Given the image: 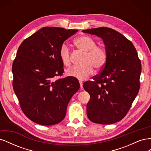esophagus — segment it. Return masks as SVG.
Segmentation results:
<instances>
[{
  "mask_svg": "<svg viewBox=\"0 0 151 151\" xmlns=\"http://www.w3.org/2000/svg\"><path fill=\"white\" fill-rule=\"evenodd\" d=\"M79 83H80V88H81V89H83V83H82V82H79Z\"/></svg>",
  "mask_w": 151,
  "mask_h": 151,
  "instance_id": "obj_1",
  "label": "esophagus"
}]
</instances>
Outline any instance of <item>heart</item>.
Returning a JSON list of instances; mask_svg holds the SVG:
<instances>
[{
	"mask_svg": "<svg viewBox=\"0 0 151 151\" xmlns=\"http://www.w3.org/2000/svg\"><path fill=\"white\" fill-rule=\"evenodd\" d=\"M74 44L77 48L86 52L83 61L84 64L68 68L67 70V75L83 81L93 74L94 67L96 69H100L104 66L107 60V54L104 48L96 47L95 41L88 36H79L74 40ZM59 56L65 66L70 65V53L66 44L62 45L59 51Z\"/></svg>",
	"mask_w": 151,
	"mask_h": 151,
	"instance_id": "heart-1",
	"label": "heart"
}]
</instances>
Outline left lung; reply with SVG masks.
Returning <instances> with one entry per match:
<instances>
[{"label": "left lung", "mask_w": 151, "mask_h": 151, "mask_svg": "<svg viewBox=\"0 0 151 151\" xmlns=\"http://www.w3.org/2000/svg\"><path fill=\"white\" fill-rule=\"evenodd\" d=\"M82 31L101 38L107 54L103 70L83 84L90 95L87 115L96 123H115L125 116L139 93L142 68L137 52L130 40L111 28Z\"/></svg>", "instance_id": "1"}]
</instances>
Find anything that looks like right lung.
Here are the masks:
<instances>
[{
	"label": "right lung",
	"mask_w": 151,
	"mask_h": 151,
	"mask_svg": "<svg viewBox=\"0 0 151 151\" xmlns=\"http://www.w3.org/2000/svg\"><path fill=\"white\" fill-rule=\"evenodd\" d=\"M77 29L45 27L25 39L13 62V89L24 115L42 125L65 118L72 96L80 88L72 77L53 81L63 72L60 48Z\"/></svg>",
	"instance_id": "right-lung-1"
}]
</instances>
